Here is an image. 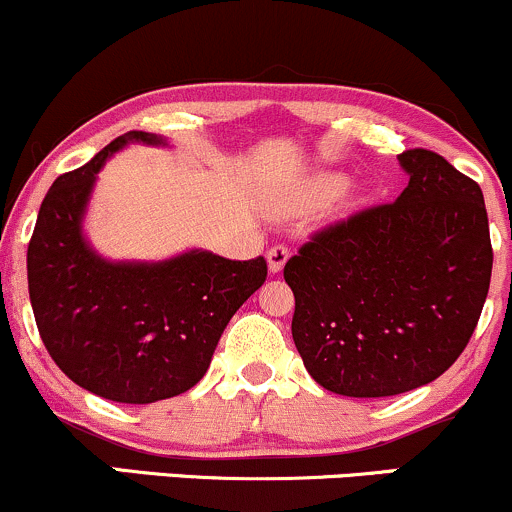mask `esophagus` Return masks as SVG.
Masks as SVG:
<instances>
[{
	"label": "esophagus",
	"instance_id": "34e87169",
	"mask_svg": "<svg viewBox=\"0 0 512 512\" xmlns=\"http://www.w3.org/2000/svg\"><path fill=\"white\" fill-rule=\"evenodd\" d=\"M287 258H290V249H287V246H271V249H268V268H271V273L283 271Z\"/></svg>",
	"mask_w": 512,
	"mask_h": 512
}]
</instances>
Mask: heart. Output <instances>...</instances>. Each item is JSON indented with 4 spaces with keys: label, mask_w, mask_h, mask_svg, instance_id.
I'll use <instances>...</instances> for the list:
<instances>
[{
    "label": "heart",
    "mask_w": 512,
    "mask_h": 512,
    "mask_svg": "<svg viewBox=\"0 0 512 512\" xmlns=\"http://www.w3.org/2000/svg\"><path fill=\"white\" fill-rule=\"evenodd\" d=\"M343 188H346V179L341 174H314L304 179L300 186L292 188L275 205V210L280 215H297V212L324 208V205H329L331 200H336L343 193Z\"/></svg>",
    "instance_id": "obj_1"
}]
</instances>
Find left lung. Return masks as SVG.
<instances>
[{
	"mask_svg": "<svg viewBox=\"0 0 512 512\" xmlns=\"http://www.w3.org/2000/svg\"><path fill=\"white\" fill-rule=\"evenodd\" d=\"M396 203L324 227L285 263L292 338L333 394L394 396L438 380L479 324L493 249L479 183L406 149Z\"/></svg>",
	"mask_w": 512,
	"mask_h": 512,
	"instance_id": "left-lung-1",
	"label": "left lung"
}]
</instances>
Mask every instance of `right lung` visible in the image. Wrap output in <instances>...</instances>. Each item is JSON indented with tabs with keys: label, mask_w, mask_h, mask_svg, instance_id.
<instances>
[{
	"label": "right lung",
	"mask_w": 512,
	"mask_h": 512,
	"mask_svg": "<svg viewBox=\"0 0 512 512\" xmlns=\"http://www.w3.org/2000/svg\"><path fill=\"white\" fill-rule=\"evenodd\" d=\"M128 142L166 145L130 130L89 164L62 174L28 241V295L50 358L86 392L152 404L195 387L234 312L266 283V258L229 261L188 251L169 261H106L82 220L96 174Z\"/></svg>",
	"instance_id": "right-lung-1"
}]
</instances>
